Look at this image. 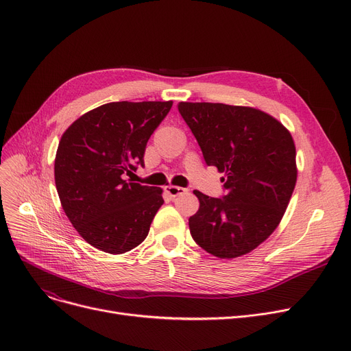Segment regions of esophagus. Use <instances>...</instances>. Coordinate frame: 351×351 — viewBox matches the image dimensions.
I'll list each match as a JSON object with an SVG mask.
<instances>
[{
  "mask_svg": "<svg viewBox=\"0 0 351 351\" xmlns=\"http://www.w3.org/2000/svg\"><path fill=\"white\" fill-rule=\"evenodd\" d=\"M165 192L168 193L171 197H176V196H179V195H182V193H185L186 189H185V188H180V186L168 185V186H165Z\"/></svg>",
  "mask_w": 351,
  "mask_h": 351,
  "instance_id": "esophagus-1",
  "label": "esophagus"
}]
</instances>
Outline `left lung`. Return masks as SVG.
<instances>
[{"mask_svg": "<svg viewBox=\"0 0 351 351\" xmlns=\"http://www.w3.org/2000/svg\"><path fill=\"white\" fill-rule=\"evenodd\" d=\"M205 162L225 173L226 195L195 191L199 210L189 217L193 241L220 259L250 253L274 232L296 186V146L271 115L250 106L179 102Z\"/></svg>", "mask_w": 351, "mask_h": 351, "instance_id": "obj_1", "label": "left lung"}]
</instances>
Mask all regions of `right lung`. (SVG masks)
<instances>
[{
  "mask_svg": "<svg viewBox=\"0 0 351 351\" xmlns=\"http://www.w3.org/2000/svg\"><path fill=\"white\" fill-rule=\"evenodd\" d=\"M172 101L109 102L62 134L53 175L62 209L90 246L121 254L141 245L163 204L162 189L126 180Z\"/></svg>",
  "mask_w": 351,
  "mask_h": 351,
  "instance_id": "add662e5",
  "label": "right lung"
}]
</instances>
